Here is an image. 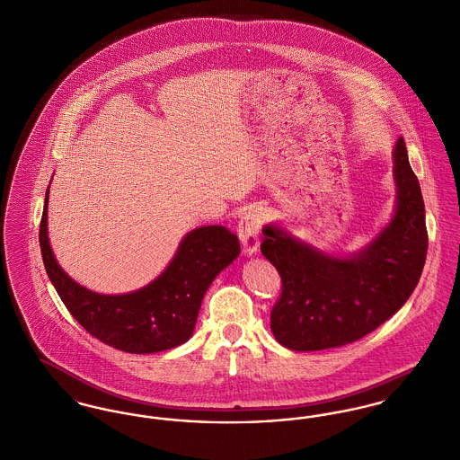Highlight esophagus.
I'll return each instance as SVG.
<instances>
[{
    "instance_id": "obj_1",
    "label": "esophagus",
    "mask_w": 460,
    "mask_h": 460,
    "mask_svg": "<svg viewBox=\"0 0 460 460\" xmlns=\"http://www.w3.org/2000/svg\"><path fill=\"white\" fill-rule=\"evenodd\" d=\"M262 224V213L259 208H250L248 212L242 215L238 222V236L242 240V247L245 255H253L259 248V231Z\"/></svg>"
}]
</instances>
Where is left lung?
Masks as SVG:
<instances>
[{
	"mask_svg": "<svg viewBox=\"0 0 460 460\" xmlns=\"http://www.w3.org/2000/svg\"><path fill=\"white\" fill-rule=\"evenodd\" d=\"M395 212L354 255L336 257L266 226L261 252L277 268L282 294L271 310L277 341L296 352L354 343L389 320L420 280L427 255L425 208L404 140L394 148Z\"/></svg>",
	"mask_w": 460,
	"mask_h": 460,
	"instance_id": "obj_1",
	"label": "left lung"
}]
</instances>
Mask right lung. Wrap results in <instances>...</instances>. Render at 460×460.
<instances>
[{
  "label": "right lung",
  "mask_w": 460,
  "mask_h": 460,
  "mask_svg": "<svg viewBox=\"0 0 460 460\" xmlns=\"http://www.w3.org/2000/svg\"><path fill=\"white\" fill-rule=\"evenodd\" d=\"M47 203L40 222L45 271L73 318L94 338L128 354H155L185 343L201 301L215 280L240 255L238 236L224 226L190 231L166 270L142 288L106 296L71 280L59 268L47 236Z\"/></svg>",
  "instance_id": "1"
}]
</instances>
